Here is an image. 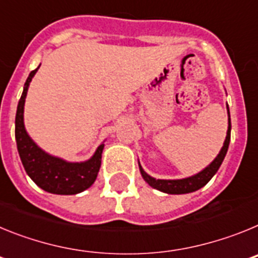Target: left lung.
Wrapping results in <instances>:
<instances>
[{
  "mask_svg": "<svg viewBox=\"0 0 258 258\" xmlns=\"http://www.w3.org/2000/svg\"><path fill=\"white\" fill-rule=\"evenodd\" d=\"M227 113H229V126H227L226 140H225V142H223V146H222V149H221L220 154H218L217 157H216V159H214V160L207 166L206 169H203L202 172H199L198 174L191 175V177H187V178L156 179L154 178V177H151V175L147 174L140 164V170L143 179H145V181L151 186V187L156 188V190L159 191H163V192L165 194H173V195L194 192V191L202 188L203 186H206V184L211 181L212 177L217 173L218 168H220L223 159H225V156H226L227 149H229L230 136H231V120H230L229 107H227Z\"/></svg>",
  "mask_w": 258,
  "mask_h": 258,
  "instance_id": "left-lung-1",
  "label": "left lung"
}]
</instances>
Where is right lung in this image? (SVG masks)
Returning a JSON list of instances; mask_svg holds the SVG:
<instances>
[{
	"label": "right lung",
	"instance_id": "obj_1",
	"mask_svg": "<svg viewBox=\"0 0 258 258\" xmlns=\"http://www.w3.org/2000/svg\"><path fill=\"white\" fill-rule=\"evenodd\" d=\"M38 68L32 71L24 84L15 116V140L20 160L27 174L42 190L58 195H75L83 192L97 179L104 145L102 143L89 160L83 163H68L60 157L49 155L32 141L24 127L23 113L29 83Z\"/></svg>",
	"mask_w": 258,
	"mask_h": 258
}]
</instances>
